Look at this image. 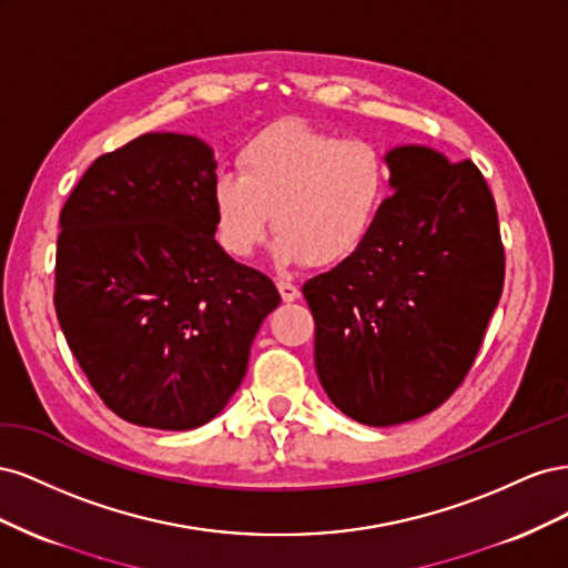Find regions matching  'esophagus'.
Returning <instances> with one entry per match:
<instances>
[{"mask_svg": "<svg viewBox=\"0 0 568 568\" xmlns=\"http://www.w3.org/2000/svg\"><path fill=\"white\" fill-rule=\"evenodd\" d=\"M277 288H280V294H282V301H284V303H294V301L301 298V288H298L296 284L286 282V280H280V282H277Z\"/></svg>", "mask_w": 568, "mask_h": 568, "instance_id": "1", "label": "esophagus"}]
</instances>
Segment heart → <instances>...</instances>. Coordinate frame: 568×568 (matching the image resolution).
I'll return each mask as SVG.
<instances>
[{"mask_svg":"<svg viewBox=\"0 0 568 568\" xmlns=\"http://www.w3.org/2000/svg\"><path fill=\"white\" fill-rule=\"evenodd\" d=\"M236 165L239 175L220 173L211 189L215 236L232 257L263 246L272 213L277 261L336 265L367 242L388 196L379 146L301 120L251 136Z\"/></svg>","mask_w":568,"mask_h":568,"instance_id":"heart-1","label":"heart"}]
</instances>
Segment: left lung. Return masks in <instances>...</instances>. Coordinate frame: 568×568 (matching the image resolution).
Here are the masks:
<instances>
[{
	"mask_svg": "<svg viewBox=\"0 0 568 568\" xmlns=\"http://www.w3.org/2000/svg\"><path fill=\"white\" fill-rule=\"evenodd\" d=\"M386 165L393 196L367 242L303 284L320 384L367 426L419 419L450 398L505 284L495 199L480 170L417 144L388 151Z\"/></svg>",
	"mask_w": 568,
	"mask_h": 568,
	"instance_id": "left-lung-1",
	"label": "left lung"
}]
</instances>
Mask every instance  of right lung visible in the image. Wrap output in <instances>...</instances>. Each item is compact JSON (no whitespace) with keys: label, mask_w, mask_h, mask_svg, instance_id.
<instances>
[{"label":"right lung","mask_w":568,"mask_h":568,"mask_svg":"<svg viewBox=\"0 0 568 568\" xmlns=\"http://www.w3.org/2000/svg\"><path fill=\"white\" fill-rule=\"evenodd\" d=\"M215 168L196 136L149 132L99 156L61 209L59 324L99 398L136 426L211 422L282 303L215 242Z\"/></svg>","instance_id":"obj_1"}]
</instances>
